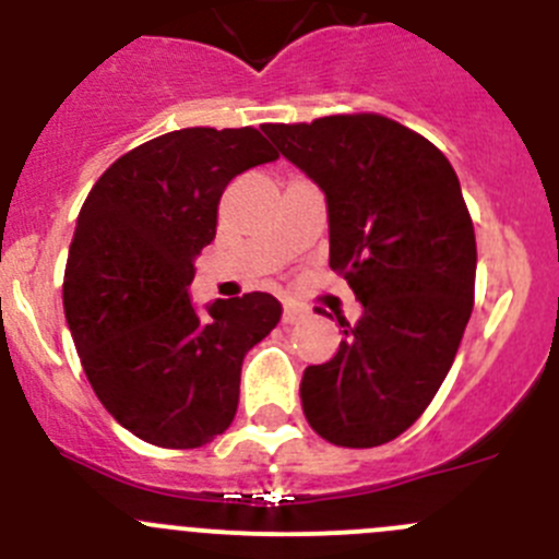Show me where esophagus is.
Masks as SVG:
<instances>
[{"label":"esophagus","mask_w":559,"mask_h":559,"mask_svg":"<svg viewBox=\"0 0 559 559\" xmlns=\"http://www.w3.org/2000/svg\"><path fill=\"white\" fill-rule=\"evenodd\" d=\"M304 317H306L304 306H297V304H286L284 306V322H286V325H292V322H297V320H304Z\"/></svg>","instance_id":"esophagus-1"}]
</instances>
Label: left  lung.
<instances>
[{"label":"left lung","instance_id":"8db88e82","mask_svg":"<svg viewBox=\"0 0 559 559\" xmlns=\"http://www.w3.org/2000/svg\"><path fill=\"white\" fill-rule=\"evenodd\" d=\"M328 203L331 270L361 320L309 367L300 403L317 436L367 450L408 430L444 383L474 306L477 242L461 181L430 140L383 115L264 123Z\"/></svg>","mask_w":559,"mask_h":559}]
</instances>
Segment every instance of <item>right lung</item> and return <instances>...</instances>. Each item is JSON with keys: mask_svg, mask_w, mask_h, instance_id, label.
Listing matches in <instances>:
<instances>
[{"mask_svg": "<svg viewBox=\"0 0 559 559\" xmlns=\"http://www.w3.org/2000/svg\"><path fill=\"white\" fill-rule=\"evenodd\" d=\"M273 159L259 129H179L112 162L82 203L66 320L96 397L148 444L195 450L221 436L237 414L245 353L278 325L267 292L203 311L190 297L226 185Z\"/></svg>", "mask_w": 559, "mask_h": 559, "instance_id": "add662e5", "label": "right lung"}]
</instances>
